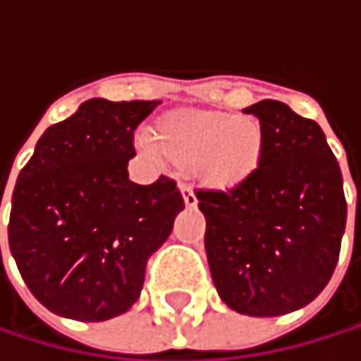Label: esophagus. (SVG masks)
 I'll return each instance as SVG.
<instances>
[{"mask_svg":"<svg viewBox=\"0 0 361 361\" xmlns=\"http://www.w3.org/2000/svg\"><path fill=\"white\" fill-rule=\"evenodd\" d=\"M180 193H183V200H185V207L193 209V207L197 204V197H195V193H193V189H191L189 185H180Z\"/></svg>","mask_w":361,"mask_h":361,"instance_id":"obj_1","label":"esophagus"}]
</instances>
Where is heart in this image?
Instances as JSON below:
<instances>
[{
  "label": "heart",
  "instance_id": "heart-1",
  "mask_svg": "<svg viewBox=\"0 0 361 361\" xmlns=\"http://www.w3.org/2000/svg\"><path fill=\"white\" fill-rule=\"evenodd\" d=\"M140 135L142 150L152 159L172 157L193 166L213 187H234L247 178L260 159V129L252 118H232L219 111H174L159 127Z\"/></svg>",
  "mask_w": 361,
  "mask_h": 361
}]
</instances>
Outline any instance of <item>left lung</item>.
<instances>
[{
  "label": "left lung",
  "instance_id": "1",
  "mask_svg": "<svg viewBox=\"0 0 361 361\" xmlns=\"http://www.w3.org/2000/svg\"><path fill=\"white\" fill-rule=\"evenodd\" d=\"M260 122L258 168L230 191H200L204 247L221 301L239 314L280 317L329 282L347 226L342 172L314 120L286 103L245 109Z\"/></svg>",
  "mask_w": 361,
  "mask_h": 361
}]
</instances>
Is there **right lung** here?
<instances>
[{
  "mask_svg": "<svg viewBox=\"0 0 361 361\" xmlns=\"http://www.w3.org/2000/svg\"><path fill=\"white\" fill-rule=\"evenodd\" d=\"M159 103H81L42 133L16 178L10 252L53 314L94 323L127 312L140 299L150 254L185 209L174 180L137 185L127 172L133 131Z\"/></svg>",
  "mask_w": 361,
  "mask_h": 361,
  "instance_id": "obj_1",
  "label": "right lung"
}]
</instances>
